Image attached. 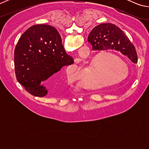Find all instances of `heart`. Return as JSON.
<instances>
[{
    "instance_id": "1",
    "label": "heart",
    "mask_w": 149,
    "mask_h": 149,
    "mask_svg": "<svg viewBox=\"0 0 149 149\" xmlns=\"http://www.w3.org/2000/svg\"><path fill=\"white\" fill-rule=\"evenodd\" d=\"M112 62L117 65H122L124 66H116L113 67L108 74L109 77L107 78L105 74L107 73L108 66ZM89 69L93 71L98 70L100 72L101 75V79L99 82L100 85H110L114 83H120L125 80L129 74L127 65L119 57L112 54H103L96 57L93 60L91 65ZM67 79L71 84H79L81 81L79 78H77V75L71 71L67 72Z\"/></svg>"
}]
</instances>
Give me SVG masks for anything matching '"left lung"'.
I'll return each mask as SVG.
<instances>
[{
  "label": "left lung",
  "instance_id": "left-lung-1",
  "mask_svg": "<svg viewBox=\"0 0 149 149\" xmlns=\"http://www.w3.org/2000/svg\"><path fill=\"white\" fill-rule=\"evenodd\" d=\"M88 42L93 50H114L127 56L133 63H137L135 48L124 32L114 24L104 23L95 27L88 36Z\"/></svg>",
  "mask_w": 149,
  "mask_h": 149
}]
</instances>
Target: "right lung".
Listing matches in <instances>:
<instances>
[{
	"label": "right lung",
	"mask_w": 149,
	"mask_h": 149,
	"mask_svg": "<svg viewBox=\"0 0 149 149\" xmlns=\"http://www.w3.org/2000/svg\"><path fill=\"white\" fill-rule=\"evenodd\" d=\"M74 62L65 51L59 33L49 25L30 27L20 37L14 50L16 79L35 97L46 95L48 91L41 82Z\"/></svg>",
	"instance_id": "1"
}]
</instances>
